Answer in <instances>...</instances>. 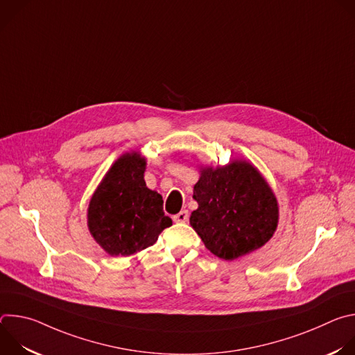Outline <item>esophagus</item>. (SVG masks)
<instances>
[{"instance_id": "obj_1", "label": "esophagus", "mask_w": 355, "mask_h": 355, "mask_svg": "<svg viewBox=\"0 0 355 355\" xmlns=\"http://www.w3.org/2000/svg\"><path fill=\"white\" fill-rule=\"evenodd\" d=\"M188 218H189V215H188V211H181L180 214H177V215H174L173 216V220L174 222H177V223H182V222H187L188 220Z\"/></svg>"}]
</instances>
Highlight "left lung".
<instances>
[{"label": "left lung", "instance_id": "left-lung-1", "mask_svg": "<svg viewBox=\"0 0 355 355\" xmlns=\"http://www.w3.org/2000/svg\"><path fill=\"white\" fill-rule=\"evenodd\" d=\"M198 209L189 223L205 247L232 261L263 247L275 233L278 200L263 174L234 159L226 166H200L193 185Z\"/></svg>", "mask_w": 355, "mask_h": 355}]
</instances>
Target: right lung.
<instances>
[{
  "label": "right lung",
  "instance_id": "right-lung-1",
  "mask_svg": "<svg viewBox=\"0 0 355 355\" xmlns=\"http://www.w3.org/2000/svg\"><path fill=\"white\" fill-rule=\"evenodd\" d=\"M146 157L128 151L115 160L94 191L87 209L91 236L107 254L129 257L150 245L173 220L163 198L146 187Z\"/></svg>",
  "mask_w": 355,
  "mask_h": 355
}]
</instances>
